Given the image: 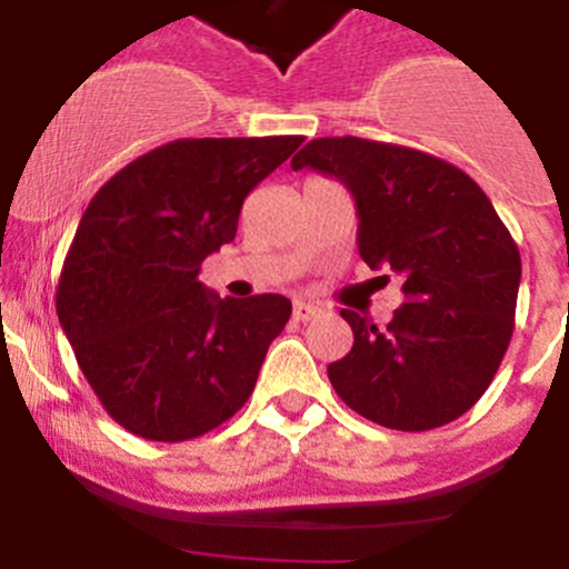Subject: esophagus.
Listing matches in <instances>:
<instances>
[{"label": "esophagus", "instance_id": "1", "mask_svg": "<svg viewBox=\"0 0 569 569\" xmlns=\"http://www.w3.org/2000/svg\"><path fill=\"white\" fill-rule=\"evenodd\" d=\"M317 313H319V308H313L311 302H295V311H291V317H295L297 321H311Z\"/></svg>", "mask_w": 569, "mask_h": 569}]
</instances>
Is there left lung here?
Returning <instances> with one entry per match:
<instances>
[{
  "mask_svg": "<svg viewBox=\"0 0 569 569\" xmlns=\"http://www.w3.org/2000/svg\"><path fill=\"white\" fill-rule=\"evenodd\" d=\"M291 168L352 192L360 258L396 274L405 295L388 327L343 308L355 343L327 366L336 393L401 432L460 418L490 388L515 330L520 250L490 198L432 153L363 137L311 140Z\"/></svg>",
  "mask_w": 569,
  "mask_h": 569,
  "instance_id": "8db88e82",
  "label": "left lung"
}]
</instances>
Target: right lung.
Returning <instances> with one entry per match:
<instances>
[{"instance_id": "add662e5", "label": "right lung", "mask_w": 569, "mask_h": 569, "mask_svg": "<svg viewBox=\"0 0 569 569\" xmlns=\"http://www.w3.org/2000/svg\"><path fill=\"white\" fill-rule=\"evenodd\" d=\"M302 137H200L142 153L96 192L57 286L77 363L123 429L159 443L242 410L291 317L280 295L220 300L200 263L233 242L252 187Z\"/></svg>"}]
</instances>
